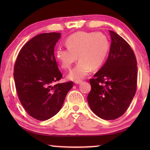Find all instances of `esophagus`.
Segmentation results:
<instances>
[{
  "mask_svg": "<svg viewBox=\"0 0 150 150\" xmlns=\"http://www.w3.org/2000/svg\"><path fill=\"white\" fill-rule=\"evenodd\" d=\"M82 81H81V80H79V81H75V83L76 84H80V83H82Z\"/></svg>",
  "mask_w": 150,
  "mask_h": 150,
  "instance_id": "1",
  "label": "esophagus"
}]
</instances>
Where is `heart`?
Listing matches in <instances>:
<instances>
[{"label": "heart", "mask_w": 150, "mask_h": 150, "mask_svg": "<svg viewBox=\"0 0 150 150\" xmlns=\"http://www.w3.org/2000/svg\"><path fill=\"white\" fill-rule=\"evenodd\" d=\"M67 48H57L55 57L62 68L69 69L78 59L80 61L69 72L68 78L79 81L91 70L100 67L105 60L109 42L102 33L79 31L69 36L65 41Z\"/></svg>", "instance_id": "heart-1"}]
</instances>
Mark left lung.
Listing matches in <instances>:
<instances>
[{
	"label": "left lung",
	"instance_id": "left-lung-1",
	"mask_svg": "<svg viewBox=\"0 0 150 150\" xmlns=\"http://www.w3.org/2000/svg\"><path fill=\"white\" fill-rule=\"evenodd\" d=\"M111 38L106 63L89 80L91 89L87 96L94 113L105 120L124 114L134 98L137 87V63L132 48L115 32Z\"/></svg>",
	"mask_w": 150,
	"mask_h": 150
}]
</instances>
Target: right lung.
I'll use <instances>...</instances> for the list:
<instances>
[{
    "label": "right lung",
    "instance_id": "obj_1",
    "mask_svg": "<svg viewBox=\"0 0 150 150\" xmlns=\"http://www.w3.org/2000/svg\"><path fill=\"white\" fill-rule=\"evenodd\" d=\"M59 33L35 36L20 50L14 65L18 96L26 112L40 121L48 120L62 107L73 82L54 84L63 75L54 54Z\"/></svg>",
    "mask_w": 150,
    "mask_h": 150
}]
</instances>
